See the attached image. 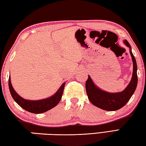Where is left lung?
Here are the masks:
<instances>
[{
  "instance_id": "obj_1",
  "label": "left lung",
  "mask_w": 146,
  "mask_h": 146,
  "mask_svg": "<svg viewBox=\"0 0 146 146\" xmlns=\"http://www.w3.org/2000/svg\"><path fill=\"white\" fill-rule=\"evenodd\" d=\"M123 42L130 48V55L133 62L132 77L126 88L121 92L110 93L101 90L96 86L90 76H88V78L86 82V93L90 101L96 107L106 111H116L125 106L133 95L137 86L138 78L136 60L131 52L130 44L126 40H123Z\"/></svg>"
}]
</instances>
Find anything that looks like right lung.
Returning <instances> with one entry per match:
<instances>
[{"mask_svg":"<svg viewBox=\"0 0 146 146\" xmlns=\"http://www.w3.org/2000/svg\"><path fill=\"white\" fill-rule=\"evenodd\" d=\"M65 82H64L57 92L51 97L38 100H27L20 97L14 90L11 82V77L9 78V88L13 98L21 108L25 111L34 114H40L45 112L55 107L61 100Z\"/></svg>","mask_w":146,"mask_h":146,"instance_id":"obj_1","label":"right lung"}]
</instances>
